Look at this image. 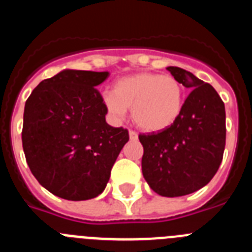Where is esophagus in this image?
Masks as SVG:
<instances>
[{
    "label": "esophagus",
    "mask_w": 252,
    "mask_h": 252,
    "mask_svg": "<svg viewBox=\"0 0 252 252\" xmlns=\"http://www.w3.org/2000/svg\"><path fill=\"white\" fill-rule=\"evenodd\" d=\"M128 135H130V139L131 140H136L137 139V133L135 132V131H133V130L128 131Z\"/></svg>",
    "instance_id": "esophagus-1"
}]
</instances>
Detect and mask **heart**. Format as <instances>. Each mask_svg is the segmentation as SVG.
I'll list each match as a JSON object with an SVG mask.
<instances>
[{"label":"heart","instance_id":"1","mask_svg":"<svg viewBox=\"0 0 252 252\" xmlns=\"http://www.w3.org/2000/svg\"><path fill=\"white\" fill-rule=\"evenodd\" d=\"M186 101L183 84L173 75L137 73L120 78L113 92L103 94V103L113 119L132 111L135 124L149 132L165 130L182 115Z\"/></svg>","mask_w":252,"mask_h":252}]
</instances>
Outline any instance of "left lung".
<instances>
[{
  "label": "left lung",
  "instance_id": "left-lung-1",
  "mask_svg": "<svg viewBox=\"0 0 252 252\" xmlns=\"http://www.w3.org/2000/svg\"><path fill=\"white\" fill-rule=\"evenodd\" d=\"M189 93L179 119L159 132L140 133L142 175L162 197H182L211 182L226 145L224 103L211 84L178 66L166 68Z\"/></svg>",
  "mask_w": 252,
  "mask_h": 252
}]
</instances>
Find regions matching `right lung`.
Returning <instances> with one entry per match:
<instances>
[{"mask_svg": "<svg viewBox=\"0 0 252 252\" xmlns=\"http://www.w3.org/2000/svg\"><path fill=\"white\" fill-rule=\"evenodd\" d=\"M108 72L64 69L44 79L25 103L22 148L31 173L54 195L87 201L101 194L128 141V131L106 122L95 87Z\"/></svg>", "mask_w": 252, "mask_h": 252, "instance_id": "obj_1", "label": "right lung"}]
</instances>
